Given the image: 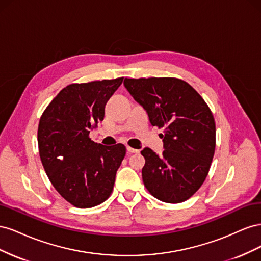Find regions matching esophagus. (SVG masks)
<instances>
[{
    "label": "esophagus",
    "mask_w": 261,
    "mask_h": 261,
    "mask_svg": "<svg viewBox=\"0 0 261 261\" xmlns=\"http://www.w3.org/2000/svg\"><path fill=\"white\" fill-rule=\"evenodd\" d=\"M126 149H127V152H128V153H138V152H139V150L134 149V148L129 147V146L126 147Z\"/></svg>",
    "instance_id": "obj_1"
}]
</instances>
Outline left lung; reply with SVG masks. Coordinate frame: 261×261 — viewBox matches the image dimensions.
I'll use <instances>...</instances> for the list:
<instances>
[{
	"label": "left lung",
	"mask_w": 261,
	"mask_h": 261,
	"mask_svg": "<svg viewBox=\"0 0 261 261\" xmlns=\"http://www.w3.org/2000/svg\"><path fill=\"white\" fill-rule=\"evenodd\" d=\"M124 86L148 113L152 126L164 128L163 152L141 150V171L149 193L169 203L187 200L206 179L216 149V123L193 87L172 77L125 78Z\"/></svg>",
	"instance_id": "1"
}]
</instances>
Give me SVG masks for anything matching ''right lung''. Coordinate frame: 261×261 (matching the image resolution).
Here are the masks:
<instances>
[{"label": "right lung", "instance_id": "1", "mask_svg": "<svg viewBox=\"0 0 261 261\" xmlns=\"http://www.w3.org/2000/svg\"><path fill=\"white\" fill-rule=\"evenodd\" d=\"M123 78L68 85L40 117L38 146L44 171L58 193L77 208L98 206L112 193L126 148L94 143L89 133L103 121L107 102Z\"/></svg>", "mask_w": 261, "mask_h": 261}]
</instances>
